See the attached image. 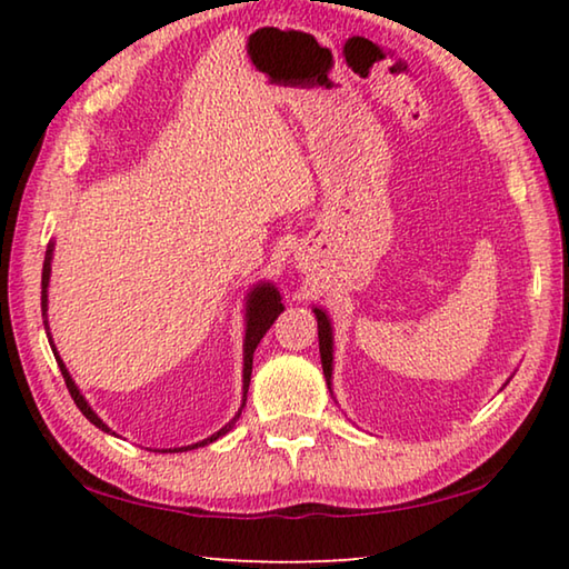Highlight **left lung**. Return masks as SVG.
I'll return each mask as SVG.
<instances>
[{"label":"left lung","mask_w":569,"mask_h":569,"mask_svg":"<svg viewBox=\"0 0 569 569\" xmlns=\"http://www.w3.org/2000/svg\"><path fill=\"white\" fill-rule=\"evenodd\" d=\"M313 313L318 320V348H320V363H323V376L330 396H333V323H330L328 313L323 308L313 306Z\"/></svg>","instance_id":"8db88e82"}]
</instances>
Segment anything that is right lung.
<instances>
[{
	"label": "right lung",
	"instance_id": "right-lung-1",
	"mask_svg": "<svg viewBox=\"0 0 569 569\" xmlns=\"http://www.w3.org/2000/svg\"><path fill=\"white\" fill-rule=\"evenodd\" d=\"M51 258H54V241H51L49 246H47V256H44V268H41V316H44V328H47V336H49V320H47V308H49V278H51ZM283 303H281V293H278V288L271 283V281H258L251 291H249V296H246V336H243V398H241V408H239V412H236V416L226 422V426L221 428V430H216L213 436H209V438H203V440H199V442H193V446H183V448H169V450H159V452H186V450H193V448H203V446H209V442H213V440H219L221 436H226V432H229L233 426H236V420H239V416H241V410H243V406H246V396H249V383H251V370H253V350L258 348V343H261V338L266 336V330L273 326V320L283 313ZM49 346H51V350H54V358H57V363H59V370H61V376H64V383H67V388H69V392H71V398H74V402H77V408L84 412L87 416V420L89 422H94V426L99 428V430H104V432H109V436H117V432H111V428L107 426L104 420H101L94 410H91V406L87 402V398L81 396V390L77 388V383H74V378L69 376V370H67V366H64V360L59 358V353H57V346H54V340H51V336H49Z\"/></svg>",
	"mask_w": 569,
	"mask_h": 569
}]
</instances>
